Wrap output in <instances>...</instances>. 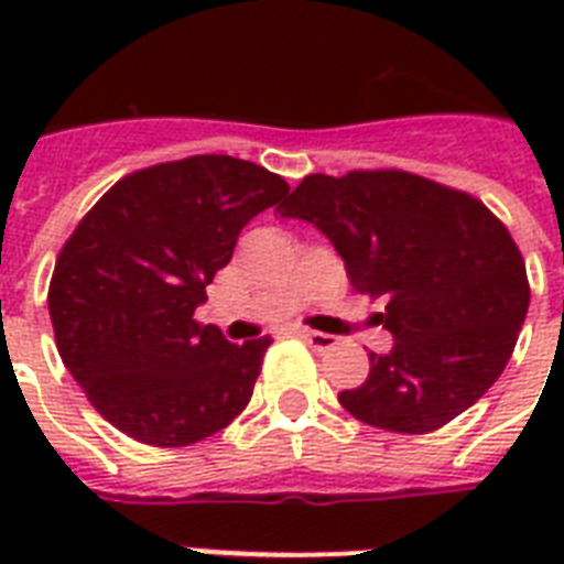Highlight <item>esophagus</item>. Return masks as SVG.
<instances>
[{"instance_id": "34e87169", "label": "esophagus", "mask_w": 564, "mask_h": 564, "mask_svg": "<svg viewBox=\"0 0 564 564\" xmlns=\"http://www.w3.org/2000/svg\"><path fill=\"white\" fill-rule=\"evenodd\" d=\"M301 339H304L310 348H316V351H327V348H334L336 345V336L318 334V330H301Z\"/></svg>"}]
</instances>
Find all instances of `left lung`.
<instances>
[{"mask_svg":"<svg viewBox=\"0 0 564 564\" xmlns=\"http://www.w3.org/2000/svg\"><path fill=\"white\" fill-rule=\"evenodd\" d=\"M281 216L316 225L357 292L386 299L389 354L339 392L354 419L430 433L486 394L507 369L530 307L524 257L474 195L401 170L307 175Z\"/></svg>","mask_w":564,"mask_h":564,"instance_id":"1","label":"left lung"}]
</instances>
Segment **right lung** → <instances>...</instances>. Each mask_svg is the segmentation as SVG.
<instances>
[{
	"mask_svg": "<svg viewBox=\"0 0 564 564\" xmlns=\"http://www.w3.org/2000/svg\"><path fill=\"white\" fill-rule=\"evenodd\" d=\"M290 184L257 163L195 154L117 181L66 239L48 316L69 375L126 436L184 447L246 410L269 336L228 343L195 322L239 230Z\"/></svg>",
	"mask_w": 564,
	"mask_h": 564,
	"instance_id": "right-lung-1",
	"label": "right lung"
}]
</instances>
